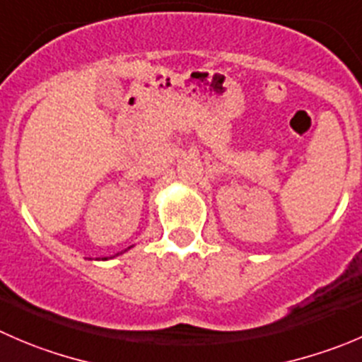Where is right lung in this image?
Wrapping results in <instances>:
<instances>
[{
  "label": "right lung",
  "mask_w": 362,
  "mask_h": 362,
  "mask_svg": "<svg viewBox=\"0 0 362 362\" xmlns=\"http://www.w3.org/2000/svg\"><path fill=\"white\" fill-rule=\"evenodd\" d=\"M129 249H131V247H129ZM125 251H127V249H125ZM125 251H122V252H125ZM122 252H117V255H115V256H118V255H122ZM111 258H113V256H111ZM103 259H107L106 258V256H104V258Z\"/></svg>",
  "instance_id": "1"
}]
</instances>
